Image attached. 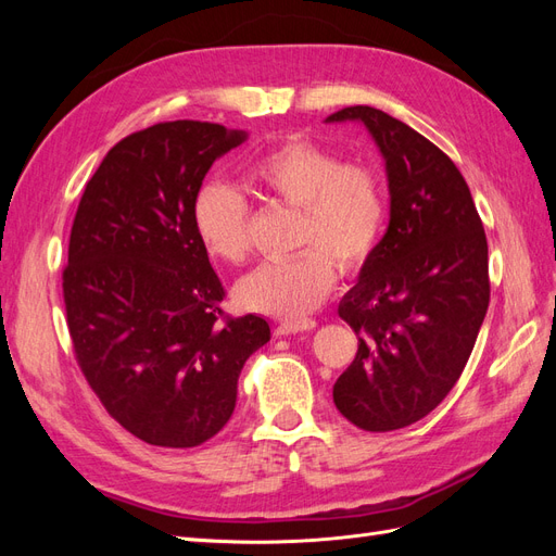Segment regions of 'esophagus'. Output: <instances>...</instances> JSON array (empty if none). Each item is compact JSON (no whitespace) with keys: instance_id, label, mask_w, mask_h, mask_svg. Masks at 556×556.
Instances as JSON below:
<instances>
[{"instance_id":"34e87169","label":"esophagus","mask_w":556,"mask_h":556,"mask_svg":"<svg viewBox=\"0 0 556 556\" xmlns=\"http://www.w3.org/2000/svg\"><path fill=\"white\" fill-rule=\"evenodd\" d=\"M315 319L306 317V319H285V323L278 325V336H288V333H304V331H311L315 329Z\"/></svg>"}]
</instances>
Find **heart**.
<instances>
[{"label": "heart", "mask_w": 556, "mask_h": 556, "mask_svg": "<svg viewBox=\"0 0 556 556\" xmlns=\"http://www.w3.org/2000/svg\"><path fill=\"white\" fill-rule=\"evenodd\" d=\"M262 199L299 211L290 262L262 264L233 288V301L252 313L296 319L323 304L339 276L359 268L376 250L387 217L380 174L364 162H341L306 139H288L248 166ZM192 225L199 243L223 264H243L250 252L248 201L225 182H206L194 194Z\"/></svg>", "instance_id": "1"}]
</instances>
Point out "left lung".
I'll use <instances>...</instances> for the list:
<instances>
[{
	"label": "left lung",
	"mask_w": 556,
	"mask_h": 556,
	"mask_svg": "<svg viewBox=\"0 0 556 556\" xmlns=\"http://www.w3.org/2000/svg\"><path fill=\"white\" fill-rule=\"evenodd\" d=\"M357 121L378 143L390 182V227L339 304L359 336L333 403L364 431H394L429 415L457 384L490 306L486 237L454 162L422 134L374 106Z\"/></svg>",
	"instance_id": "obj_1"
}]
</instances>
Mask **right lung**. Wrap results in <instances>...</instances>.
I'll return each instance as SVG.
<instances>
[{
  "mask_svg": "<svg viewBox=\"0 0 556 556\" xmlns=\"http://www.w3.org/2000/svg\"><path fill=\"white\" fill-rule=\"evenodd\" d=\"M241 129L174 121L115 143L88 180L62 274L76 362L109 415L160 447L213 439L241 368L271 339L260 315L223 317L225 288L192 204Z\"/></svg>",
  "mask_w": 556,
  "mask_h": 556,
  "instance_id": "obj_1",
  "label": "right lung"
}]
</instances>
